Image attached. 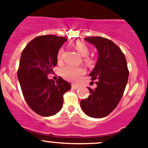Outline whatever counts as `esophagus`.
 <instances>
[{"label": "esophagus", "mask_w": 148, "mask_h": 148, "mask_svg": "<svg viewBox=\"0 0 148 148\" xmlns=\"http://www.w3.org/2000/svg\"><path fill=\"white\" fill-rule=\"evenodd\" d=\"M71 87H72V89H74V90H77V89H78L79 87V86L76 85V84H72V85H71Z\"/></svg>", "instance_id": "esophagus-1"}]
</instances>
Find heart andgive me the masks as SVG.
Returning a JSON list of instances; mask_svg holds the SVG:
<instances>
[{
    "label": "heart",
    "mask_w": 148,
    "mask_h": 148,
    "mask_svg": "<svg viewBox=\"0 0 148 148\" xmlns=\"http://www.w3.org/2000/svg\"><path fill=\"white\" fill-rule=\"evenodd\" d=\"M74 47L76 51L78 52L82 56L84 57L88 55L89 48L87 45L84 42H77L74 44ZM64 53V49L61 48L58 53V59L61 61L62 58V55ZM86 61L88 64H91L92 60L90 58H87ZM85 74V70L82 67L73 66H66L61 69V75L65 79L70 82H77Z\"/></svg>",
    "instance_id": "obj_1"
}]
</instances>
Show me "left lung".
<instances>
[{
	"label": "left lung",
	"mask_w": 148,
	"mask_h": 148,
	"mask_svg": "<svg viewBox=\"0 0 148 148\" xmlns=\"http://www.w3.org/2000/svg\"><path fill=\"white\" fill-rule=\"evenodd\" d=\"M96 48L98 58L89 75L96 79L94 90L80 102L84 114L92 118H103L115 109L119 103L129 78L127 60L119 47L102 37L84 38Z\"/></svg>",
	"instance_id": "1"
}]
</instances>
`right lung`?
<instances>
[{
  "label": "right lung",
  "mask_w": 148,
  "mask_h": 148,
  "mask_svg": "<svg viewBox=\"0 0 148 148\" xmlns=\"http://www.w3.org/2000/svg\"><path fill=\"white\" fill-rule=\"evenodd\" d=\"M66 38L43 35L29 42L22 51L18 76L21 91L30 108L42 116H51L63 106V95L71 84L59 77L56 82L48 74L57 65L58 53Z\"/></svg>",
  "instance_id": "obj_1"
}]
</instances>
